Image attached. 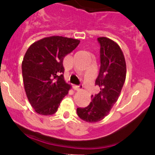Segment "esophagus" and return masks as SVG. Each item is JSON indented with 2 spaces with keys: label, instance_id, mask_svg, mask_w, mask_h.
<instances>
[{
  "label": "esophagus",
  "instance_id": "obj_1",
  "mask_svg": "<svg viewBox=\"0 0 155 155\" xmlns=\"http://www.w3.org/2000/svg\"><path fill=\"white\" fill-rule=\"evenodd\" d=\"M81 87H82L81 84H80V85H73V88L74 90H77V91H78V90H80Z\"/></svg>",
  "mask_w": 155,
  "mask_h": 155
}]
</instances>
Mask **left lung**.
I'll use <instances>...</instances> for the list:
<instances>
[{"label": "left lung", "instance_id": "obj_1", "mask_svg": "<svg viewBox=\"0 0 155 155\" xmlns=\"http://www.w3.org/2000/svg\"><path fill=\"white\" fill-rule=\"evenodd\" d=\"M100 68L95 85L100 91L91 95V102L85 108H78L77 113L81 120L96 123L107 116L118 99L126 79L125 58L114 41L99 37Z\"/></svg>", "mask_w": 155, "mask_h": 155}]
</instances>
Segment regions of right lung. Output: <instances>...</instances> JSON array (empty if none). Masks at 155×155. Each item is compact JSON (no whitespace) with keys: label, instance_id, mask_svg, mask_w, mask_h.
<instances>
[{"label":"right lung","instance_id":"right-lung-1","mask_svg":"<svg viewBox=\"0 0 155 155\" xmlns=\"http://www.w3.org/2000/svg\"><path fill=\"white\" fill-rule=\"evenodd\" d=\"M79 42L67 37H47L34 42L25 54L21 64L25 90L37 113L54 114L68 94L71 85L64 79L63 61Z\"/></svg>","mask_w":155,"mask_h":155}]
</instances>
